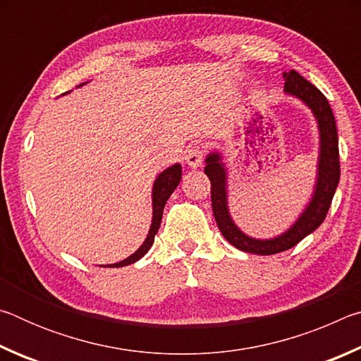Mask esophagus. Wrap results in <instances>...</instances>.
<instances>
[{
    "label": "esophagus",
    "instance_id": "34e87169",
    "mask_svg": "<svg viewBox=\"0 0 361 361\" xmlns=\"http://www.w3.org/2000/svg\"><path fill=\"white\" fill-rule=\"evenodd\" d=\"M185 161H186V164L191 169L200 167V164H202V161H204V149L200 148V146H197V145L189 146V148L186 149Z\"/></svg>",
    "mask_w": 361,
    "mask_h": 361
}]
</instances>
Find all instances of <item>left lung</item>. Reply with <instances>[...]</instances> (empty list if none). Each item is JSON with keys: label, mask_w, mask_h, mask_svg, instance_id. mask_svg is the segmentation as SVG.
<instances>
[{"label": "left lung", "mask_w": 361, "mask_h": 361, "mask_svg": "<svg viewBox=\"0 0 361 361\" xmlns=\"http://www.w3.org/2000/svg\"><path fill=\"white\" fill-rule=\"evenodd\" d=\"M283 92L301 100L312 111L317 127H319L320 140L312 197H310L296 221L282 234L272 237V239H255V237L247 235L245 232L239 229V226L234 223L229 213L228 169L223 162L221 152L213 151L205 157L207 166L204 172L212 183V209L218 228L231 245L253 255H276L285 252V250L295 247L310 232H314L325 219L336 188L339 185V145L331 106H329L325 95L314 84H310L307 79L299 75L298 71L291 70L290 73H283Z\"/></svg>", "instance_id": "1"}]
</instances>
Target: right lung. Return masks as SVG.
I'll return each mask as SVG.
<instances>
[{
    "instance_id": "add662e5",
    "label": "right lung",
    "mask_w": 361,
    "mask_h": 361,
    "mask_svg": "<svg viewBox=\"0 0 361 361\" xmlns=\"http://www.w3.org/2000/svg\"><path fill=\"white\" fill-rule=\"evenodd\" d=\"M180 181H181V166L180 164H173V166H170L169 169H166L164 172L157 175L154 185H152V219H151L148 235H146V239L142 243V247H140L135 253H132L129 258L122 259L119 262H114V264H106L103 267L129 266V264H133V262H137L140 258H143V256L148 253V250L151 248L152 243H154V237L157 234V231H159V228H161L164 207H166L170 194H172L176 189V186L180 185Z\"/></svg>"
}]
</instances>
